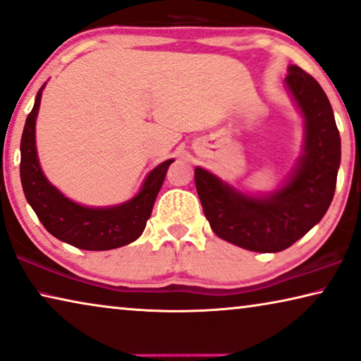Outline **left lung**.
Returning a JSON list of instances; mask_svg holds the SVG:
<instances>
[{"mask_svg":"<svg viewBox=\"0 0 361 361\" xmlns=\"http://www.w3.org/2000/svg\"><path fill=\"white\" fill-rule=\"evenodd\" d=\"M285 86L302 117L305 140L293 171L270 193H247L195 168V187L213 233L254 252H280L326 215L341 168V135L314 78L290 65Z\"/></svg>","mask_w":361,"mask_h":361,"instance_id":"obj_1","label":"left lung"}]
</instances>
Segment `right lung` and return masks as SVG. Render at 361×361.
<instances>
[{"label": "right lung", "mask_w": 361, "mask_h": 361, "mask_svg": "<svg viewBox=\"0 0 361 361\" xmlns=\"http://www.w3.org/2000/svg\"><path fill=\"white\" fill-rule=\"evenodd\" d=\"M40 87L20 138V182L24 195L47 231L60 241L85 250H109L137 241L151 216L166 172L168 159L149 172L142 189L130 200L112 207H86L73 202L47 179L35 146L42 91Z\"/></svg>", "instance_id": "obj_1"}]
</instances>
